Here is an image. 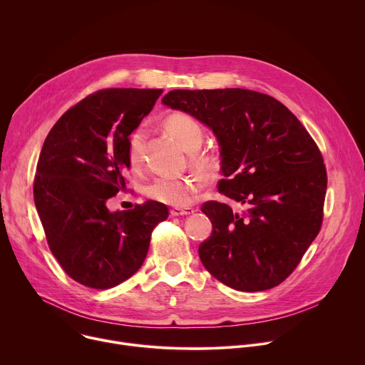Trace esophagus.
I'll return each instance as SVG.
<instances>
[{
    "label": "esophagus",
    "mask_w": 365,
    "mask_h": 365,
    "mask_svg": "<svg viewBox=\"0 0 365 365\" xmlns=\"http://www.w3.org/2000/svg\"><path fill=\"white\" fill-rule=\"evenodd\" d=\"M193 212H195L193 207H172L170 210L172 217H183V215H190Z\"/></svg>",
    "instance_id": "1"
}]
</instances>
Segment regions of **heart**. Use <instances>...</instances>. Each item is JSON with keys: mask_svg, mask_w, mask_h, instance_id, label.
I'll list each match as a JSON object with an SVG mask.
<instances>
[{"mask_svg": "<svg viewBox=\"0 0 365 365\" xmlns=\"http://www.w3.org/2000/svg\"><path fill=\"white\" fill-rule=\"evenodd\" d=\"M165 127L185 150L193 151L190 160L196 169L202 172H214L220 168L221 158L217 151H195L202 144L205 133L202 124L193 115L180 111L172 113L166 117ZM145 134L147 133L144 127H137L128 137L127 154L133 166H137L141 160V150ZM203 185L205 179L199 175L185 178H160L145 187V195L155 202L182 207L189 206L193 202L195 196L202 190Z\"/></svg>", "mask_w": 365, "mask_h": 365, "instance_id": "heart-1", "label": "heart"}]
</instances>
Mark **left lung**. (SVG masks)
<instances>
[{
	"instance_id": "left-lung-1",
	"label": "left lung",
	"mask_w": 365,
	"mask_h": 365,
	"mask_svg": "<svg viewBox=\"0 0 365 365\" xmlns=\"http://www.w3.org/2000/svg\"><path fill=\"white\" fill-rule=\"evenodd\" d=\"M165 106L215 133L221 145L218 192L247 207L234 214L202 205L212 234L199 245L205 269L241 292L279 286L299 266L324 221L327 168L315 140L276 98L241 88L175 89Z\"/></svg>"
}]
</instances>
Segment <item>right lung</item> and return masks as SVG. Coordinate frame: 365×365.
Returning <instances> with one entry per match:
<instances>
[{
	"label": "right lung",
	"mask_w": 365,
	"mask_h": 365,
	"mask_svg": "<svg viewBox=\"0 0 365 365\" xmlns=\"http://www.w3.org/2000/svg\"><path fill=\"white\" fill-rule=\"evenodd\" d=\"M163 89L108 88L69 108L47 134L33 193L50 251L63 272L91 289H111L143 264L153 230L169 217L147 200L110 212L125 189L130 134Z\"/></svg>",
	"instance_id": "add662e5"
}]
</instances>
